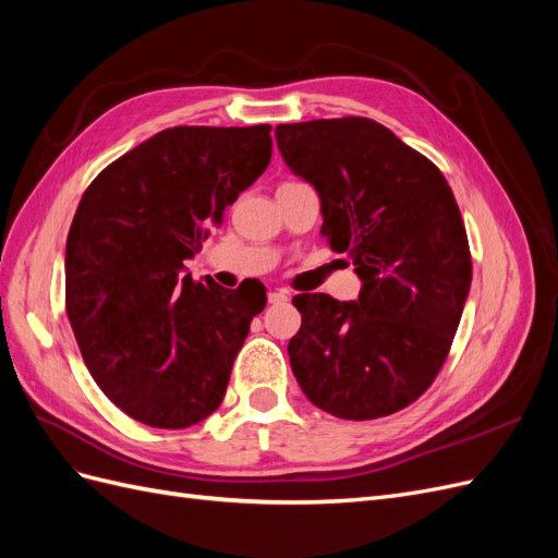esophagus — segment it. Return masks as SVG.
Returning a JSON list of instances; mask_svg holds the SVG:
<instances>
[{
	"label": "esophagus",
	"instance_id": "obj_1",
	"mask_svg": "<svg viewBox=\"0 0 558 558\" xmlns=\"http://www.w3.org/2000/svg\"><path fill=\"white\" fill-rule=\"evenodd\" d=\"M267 300H269V305H286V302H289L291 298L286 291H269Z\"/></svg>",
	"mask_w": 558,
	"mask_h": 558
}]
</instances>
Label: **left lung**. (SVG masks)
Listing matches in <instances>:
<instances>
[{"label": "left lung", "instance_id": "1", "mask_svg": "<svg viewBox=\"0 0 558 558\" xmlns=\"http://www.w3.org/2000/svg\"><path fill=\"white\" fill-rule=\"evenodd\" d=\"M291 172L314 185L320 232L353 260L359 300L302 293L289 342L316 408L367 421L408 408L440 373L472 281L463 218L437 167L361 116L277 125Z\"/></svg>", "mask_w": 558, "mask_h": 558}]
</instances>
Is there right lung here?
Returning <instances> with one entry per match:
<instances>
[{
    "label": "right lung",
    "instance_id": "add662e5",
    "mask_svg": "<svg viewBox=\"0 0 558 558\" xmlns=\"http://www.w3.org/2000/svg\"><path fill=\"white\" fill-rule=\"evenodd\" d=\"M269 125L162 130L97 174L66 234L64 305L93 379L128 416L189 428L223 402L265 286L193 281L211 226L272 158Z\"/></svg>",
    "mask_w": 558,
    "mask_h": 558
}]
</instances>
